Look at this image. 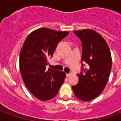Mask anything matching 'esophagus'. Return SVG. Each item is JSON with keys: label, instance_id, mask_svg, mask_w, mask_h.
<instances>
[{"label": "esophagus", "instance_id": "1", "mask_svg": "<svg viewBox=\"0 0 121 121\" xmlns=\"http://www.w3.org/2000/svg\"><path fill=\"white\" fill-rule=\"evenodd\" d=\"M72 75V73H67V77H69Z\"/></svg>", "mask_w": 121, "mask_h": 121}]
</instances>
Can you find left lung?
Returning <instances> with one entry per match:
<instances>
[{
	"label": "left lung",
	"instance_id": "obj_1",
	"mask_svg": "<svg viewBox=\"0 0 121 121\" xmlns=\"http://www.w3.org/2000/svg\"><path fill=\"white\" fill-rule=\"evenodd\" d=\"M73 32L82 44V61L89 66L84 74L78 75L79 82L72 89L79 100L88 102L104 90L112 68L111 54L106 40L94 30L86 29Z\"/></svg>",
	"mask_w": 121,
	"mask_h": 121
}]
</instances>
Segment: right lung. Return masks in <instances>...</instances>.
I'll return each mask as SVG.
<instances>
[{"instance_id": "right-lung-1", "label": "right lung", "mask_w": 121, "mask_h": 121, "mask_svg": "<svg viewBox=\"0 0 121 121\" xmlns=\"http://www.w3.org/2000/svg\"><path fill=\"white\" fill-rule=\"evenodd\" d=\"M68 31L40 28L26 38L19 56V67L23 81L32 95L42 101L55 97L65 81V73L46 69L48 59Z\"/></svg>"}]
</instances>
